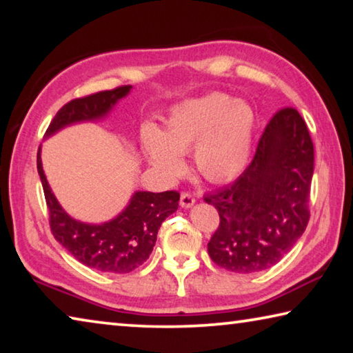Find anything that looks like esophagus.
Here are the masks:
<instances>
[{
  "mask_svg": "<svg viewBox=\"0 0 353 353\" xmlns=\"http://www.w3.org/2000/svg\"><path fill=\"white\" fill-rule=\"evenodd\" d=\"M194 202H196L194 194H191V193H182V194H181V207H182V208L193 207Z\"/></svg>",
  "mask_w": 353,
  "mask_h": 353,
  "instance_id": "esophagus-1",
  "label": "esophagus"
}]
</instances>
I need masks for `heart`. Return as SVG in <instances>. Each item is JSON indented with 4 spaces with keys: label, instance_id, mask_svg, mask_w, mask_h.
<instances>
[{
    "label": "heart",
    "instance_id": "1",
    "mask_svg": "<svg viewBox=\"0 0 353 353\" xmlns=\"http://www.w3.org/2000/svg\"><path fill=\"white\" fill-rule=\"evenodd\" d=\"M255 124V112L248 103L225 93H210L176 105L163 132L149 124L141 141L149 162L165 177L181 176L182 155L193 149L199 174L210 182H225L248 166Z\"/></svg>",
    "mask_w": 353,
    "mask_h": 353
}]
</instances>
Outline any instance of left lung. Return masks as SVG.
I'll return each mask as SVG.
<instances>
[{"label": "left lung", "instance_id": "1", "mask_svg": "<svg viewBox=\"0 0 353 353\" xmlns=\"http://www.w3.org/2000/svg\"><path fill=\"white\" fill-rule=\"evenodd\" d=\"M313 168L305 121L292 107L279 110L243 174L204 198L219 213L207 244L210 259L238 274L270 270L282 260L308 224Z\"/></svg>", "mask_w": 353, "mask_h": 353}]
</instances>
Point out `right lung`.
I'll list each match as a JSON object with an SVG mask.
<instances>
[{"label":"right lung","instance_id":"1","mask_svg":"<svg viewBox=\"0 0 353 353\" xmlns=\"http://www.w3.org/2000/svg\"><path fill=\"white\" fill-rule=\"evenodd\" d=\"M130 90L132 85H123L70 101L52 118L45 139H50L71 124L105 118L118 101L126 98ZM40 151L41 146L37 154V171L50 210L51 232L56 240L77 261L93 270L126 274L140 268L152 252L160 225L177 210L181 194L177 191H135L118 216L103 224L82 223L71 218L59 204L46 181Z\"/></svg>","mask_w":353,"mask_h":353}]
</instances>
